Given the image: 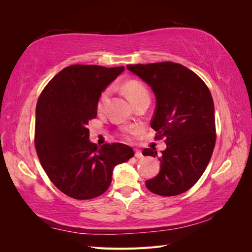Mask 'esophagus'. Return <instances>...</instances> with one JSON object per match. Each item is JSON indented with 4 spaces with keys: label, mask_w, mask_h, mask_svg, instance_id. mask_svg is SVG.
I'll return each instance as SVG.
<instances>
[{
    "label": "esophagus",
    "mask_w": 252,
    "mask_h": 252,
    "mask_svg": "<svg viewBox=\"0 0 252 252\" xmlns=\"http://www.w3.org/2000/svg\"><path fill=\"white\" fill-rule=\"evenodd\" d=\"M134 157H135L136 158H143V155H142L141 150H139V149H134Z\"/></svg>",
    "instance_id": "esophagus-1"
}]
</instances>
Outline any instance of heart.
Masks as SVG:
<instances>
[{
  "instance_id": "obj_1",
  "label": "heart",
  "mask_w": 252,
  "mask_h": 252,
  "mask_svg": "<svg viewBox=\"0 0 252 252\" xmlns=\"http://www.w3.org/2000/svg\"><path fill=\"white\" fill-rule=\"evenodd\" d=\"M124 90H125L126 94L128 95L129 100H130L132 103H134L135 101H138L139 98H141V97L149 95L146 87L144 86V84H142L139 81H135V80H131V81L126 82L124 84ZM109 93H110L109 89H105L103 93L101 94L100 97H98L97 104H96V108H97L98 111L103 110L105 103H106V101H107V98L109 96ZM132 132L133 131L131 130V129H124L123 135L126 136V138H128V135L132 133Z\"/></svg>"
}]
</instances>
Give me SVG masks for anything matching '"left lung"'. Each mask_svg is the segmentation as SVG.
Here are the masks:
<instances>
[{"instance_id":"obj_1","label":"left lung","mask_w":252,"mask_h":252,"mask_svg":"<svg viewBox=\"0 0 252 252\" xmlns=\"http://www.w3.org/2000/svg\"><path fill=\"white\" fill-rule=\"evenodd\" d=\"M127 69L154 90L157 105L151 127L156 140L165 139L157 177L146 187L158 195L187 191L202 177L216 145L215 106L204 81L187 67L173 62L127 65ZM144 156L158 157L146 148Z\"/></svg>"}]
</instances>
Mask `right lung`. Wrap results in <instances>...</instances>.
I'll return each instance as SVG.
<instances>
[{
	"instance_id": "add662e5",
	"label": "right lung",
	"mask_w": 252,
	"mask_h": 252,
	"mask_svg": "<svg viewBox=\"0 0 252 252\" xmlns=\"http://www.w3.org/2000/svg\"><path fill=\"white\" fill-rule=\"evenodd\" d=\"M123 70L124 66H68L49 81L37 100L36 155L49 180L72 199L103 194L110 186L113 167L134 156L124 144L97 147L89 141L88 123L96 117L98 97Z\"/></svg>"
}]
</instances>
